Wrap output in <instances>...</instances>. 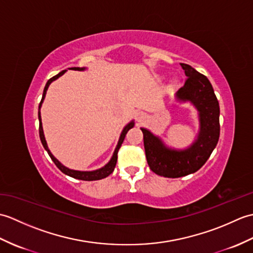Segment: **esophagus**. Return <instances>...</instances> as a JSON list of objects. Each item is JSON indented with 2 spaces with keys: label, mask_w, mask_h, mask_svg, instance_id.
<instances>
[{
  "label": "esophagus",
  "mask_w": 253,
  "mask_h": 253,
  "mask_svg": "<svg viewBox=\"0 0 253 253\" xmlns=\"http://www.w3.org/2000/svg\"><path fill=\"white\" fill-rule=\"evenodd\" d=\"M144 116H143V114L141 113V114H139V115H137V121L138 122H141L142 121V118H143Z\"/></svg>",
  "instance_id": "obj_1"
}]
</instances>
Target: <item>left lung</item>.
<instances>
[{
  "instance_id": "8db88e82",
  "label": "left lung",
  "mask_w": 253,
  "mask_h": 253,
  "mask_svg": "<svg viewBox=\"0 0 253 253\" xmlns=\"http://www.w3.org/2000/svg\"><path fill=\"white\" fill-rule=\"evenodd\" d=\"M187 79L176 92L179 102H190L199 115L197 139L187 149L169 148L162 139L141 128L149 168L155 174L178 178L195 173L207 162L219 138V105L211 83L188 64L180 63Z\"/></svg>"
}]
</instances>
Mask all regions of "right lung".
<instances>
[{
  "mask_svg": "<svg viewBox=\"0 0 253 253\" xmlns=\"http://www.w3.org/2000/svg\"><path fill=\"white\" fill-rule=\"evenodd\" d=\"M71 69H73V71H84V67H72ZM66 72L65 71H62L61 73H58L56 76L52 77L51 79L47 80V83L45 84L44 87V90H43V94H42V99H41V102L39 104V111H38V117H39V136H40V140L42 142V146L44 147V149L46 150L47 154L50 155V158L52 159L53 162H54V164L57 166L58 169H61V171H63L64 174H66L68 176L73 177V178H77V179H80V180H87V181H91V180H99V179H102V178H105V177L109 176L110 174L113 173V170H114L115 169V165H116V162H117V153H118V150H120L122 143L124 141V139H125L126 137V133L128 132V130L130 129V128L133 127V125H135V123H133V121H131L129 124H127V125L124 127V129L121 133V137H120V140H118V143L117 146L115 148V151L114 153H113V157L111 158L110 162L105 164L103 168H101L99 169H95V170H91V171H82V170H75V169H71L66 168V166H64L60 161H58L57 159L54 158V155H53L51 153V151L49 150V148H47V144H46V141H45V138H44V133H43V128H42V122H41V114H40V109H41V105H42V102H43L44 98H45V94H46V90L47 88H49V85L52 82H54V80H56L58 77H61L62 75Z\"/></svg>",
  "mask_w": 253,
  "mask_h": 253,
  "instance_id": "obj_1",
  "label": "right lung"
}]
</instances>
